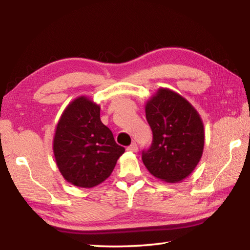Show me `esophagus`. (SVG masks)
<instances>
[{"label": "esophagus", "instance_id": "esophagus-1", "mask_svg": "<svg viewBox=\"0 0 250 250\" xmlns=\"http://www.w3.org/2000/svg\"><path fill=\"white\" fill-rule=\"evenodd\" d=\"M126 150L128 151H130V152H137L138 151V146H137V143H131V145L126 147Z\"/></svg>", "mask_w": 250, "mask_h": 250}]
</instances>
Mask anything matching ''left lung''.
Wrapping results in <instances>:
<instances>
[{"label": "left lung", "instance_id": "obj_1", "mask_svg": "<svg viewBox=\"0 0 250 250\" xmlns=\"http://www.w3.org/2000/svg\"><path fill=\"white\" fill-rule=\"evenodd\" d=\"M146 117L153 134L142 151V161L152 175L167 183L188 177L204 149V125L195 108L167 88H160L146 104Z\"/></svg>", "mask_w": 250, "mask_h": 250}]
</instances>
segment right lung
I'll return each mask as SVG.
<instances>
[{"mask_svg":"<svg viewBox=\"0 0 250 250\" xmlns=\"http://www.w3.org/2000/svg\"><path fill=\"white\" fill-rule=\"evenodd\" d=\"M59 172L78 188H94L108 179L124 154L100 120V107L87 97L76 98L59 119L53 142Z\"/></svg>","mask_w":250,"mask_h":250,"instance_id":"1","label":"right lung"}]
</instances>
